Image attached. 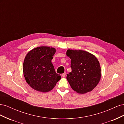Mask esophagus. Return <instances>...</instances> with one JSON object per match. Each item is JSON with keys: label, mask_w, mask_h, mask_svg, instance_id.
<instances>
[{"label": "esophagus", "mask_w": 124, "mask_h": 124, "mask_svg": "<svg viewBox=\"0 0 124 124\" xmlns=\"http://www.w3.org/2000/svg\"><path fill=\"white\" fill-rule=\"evenodd\" d=\"M66 72H65V73H62V77H65L66 76Z\"/></svg>", "instance_id": "1"}]
</instances>
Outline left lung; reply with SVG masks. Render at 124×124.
<instances>
[{
  "label": "left lung",
  "instance_id": "8db88e82",
  "mask_svg": "<svg viewBox=\"0 0 124 124\" xmlns=\"http://www.w3.org/2000/svg\"><path fill=\"white\" fill-rule=\"evenodd\" d=\"M71 59V72L67 79L73 90L79 93L91 92L97 85L101 77L99 62L95 55L83 50H68Z\"/></svg>",
  "mask_w": 124,
  "mask_h": 124
}]
</instances>
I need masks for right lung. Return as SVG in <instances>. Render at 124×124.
I'll return each mask as SVG.
<instances>
[{
  "instance_id": "obj_1",
  "label": "right lung",
  "mask_w": 124,
  "mask_h": 124,
  "mask_svg": "<svg viewBox=\"0 0 124 124\" xmlns=\"http://www.w3.org/2000/svg\"><path fill=\"white\" fill-rule=\"evenodd\" d=\"M56 51L49 46L37 47L25 56L23 65L24 76L28 84L37 91L46 93L51 91L61 78L51 62Z\"/></svg>"
}]
</instances>
